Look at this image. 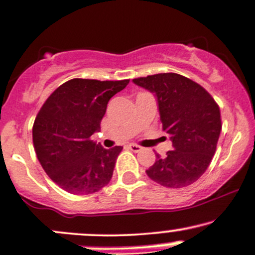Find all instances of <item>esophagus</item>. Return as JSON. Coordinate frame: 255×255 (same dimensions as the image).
Returning <instances> with one entry per match:
<instances>
[{
  "mask_svg": "<svg viewBox=\"0 0 255 255\" xmlns=\"http://www.w3.org/2000/svg\"><path fill=\"white\" fill-rule=\"evenodd\" d=\"M128 147H129L130 151H133V152H140L141 149H142V147H141L140 145H136V143H129Z\"/></svg>",
  "mask_w": 255,
  "mask_h": 255,
  "instance_id": "1",
  "label": "esophagus"
}]
</instances>
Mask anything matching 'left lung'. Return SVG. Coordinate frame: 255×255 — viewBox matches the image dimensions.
I'll return each mask as SVG.
<instances>
[{
    "mask_svg": "<svg viewBox=\"0 0 255 255\" xmlns=\"http://www.w3.org/2000/svg\"><path fill=\"white\" fill-rule=\"evenodd\" d=\"M155 94L162 129L173 149L155 162L147 176L166 188H184L201 178L216 152L222 124L219 104L198 83L173 72L133 79Z\"/></svg>",
    "mask_w": 255,
    "mask_h": 255,
    "instance_id": "left-lung-1",
    "label": "left lung"
}]
</instances>
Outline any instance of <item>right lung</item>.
I'll list each match as a JSON object with an SVG mask.
<instances>
[{
  "label": "right lung",
  "mask_w": 255,
  "mask_h": 255,
  "mask_svg": "<svg viewBox=\"0 0 255 255\" xmlns=\"http://www.w3.org/2000/svg\"><path fill=\"white\" fill-rule=\"evenodd\" d=\"M128 83L70 79L39 110L33 125L36 157L47 176L70 194H94L112 179L124 147L106 149L91 136L101 129L110 98Z\"/></svg>",
  "instance_id": "1"
}]
</instances>
